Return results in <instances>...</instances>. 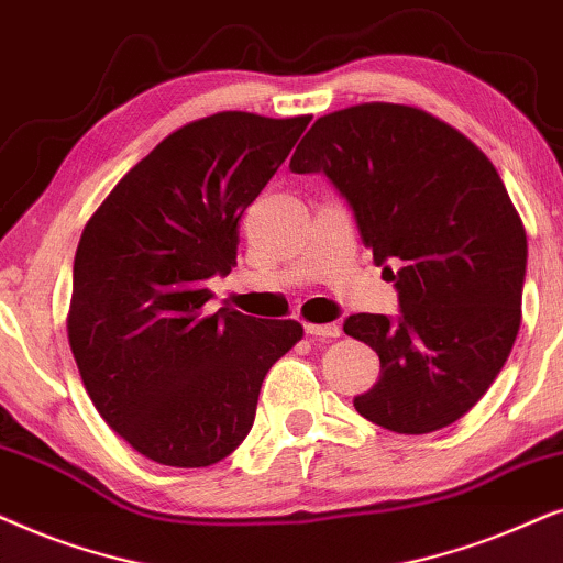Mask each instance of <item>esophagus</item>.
Segmentation results:
<instances>
[{
  "label": "esophagus",
  "mask_w": 563,
  "mask_h": 563,
  "mask_svg": "<svg viewBox=\"0 0 563 563\" xmlns=\"http://www.w3.org/2000/svg\"><path fill=\"white\" fill-rule=\"evenodd\" d=\"M306 334L319 336V340H332V336L342 334V329L340 324H306Z\"/></svg>",
  "instance_id": "obj_1"
}]
</instances>
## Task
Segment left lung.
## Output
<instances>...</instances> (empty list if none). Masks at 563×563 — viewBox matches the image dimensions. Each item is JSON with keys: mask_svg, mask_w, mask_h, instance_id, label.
Returning <instances> with one entry per match:
<instances>
[{"mask_svg": "<svg viewBox=\"0 0 563 563\" xmlns=\"http://www.w3.org/2000/svg\"><path fill=\"white\" fill-rule=\"evenodd\" d=\"M290 172L334 185L399 296V317L344 321L380 357L355 409L399 434L453 424L494 384L520 329L528 239L494 164L430 112L365 102L319 118Z\"/></svg>", "mask_w": 563, "mask_h": 563, "instance_id": "obj_1", "label": "left lung"}]
</instances>
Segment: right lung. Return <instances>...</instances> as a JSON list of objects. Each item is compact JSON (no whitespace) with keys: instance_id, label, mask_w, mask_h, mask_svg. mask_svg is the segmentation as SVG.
<instances>
[{"instance_id":"right-lung-1","label":"right lung","mask_w":563,"mask_h":563,"mask_svg":"<svg viewBox=\"0 0 563 563\" xmlns=\"http://www.w3.org/2000/svg\"><path fill=\"white\" fill-rule=\"evenodd\" d=\"M309 115L216 112L169 133L112 187L74 257L69 344L100 417L162 466L203 468L242 445L262 380L298 321L208 313L236 265L239 221Z\"/></svg>"}]
</instances>
